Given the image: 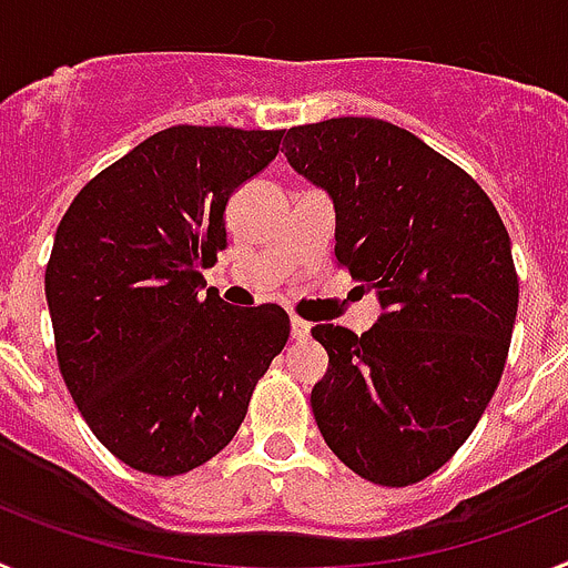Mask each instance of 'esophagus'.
<instances>
[{
	"mask_svg": "<svg viewBox=\"0 0 568 568\" xmlns=\"http://www.w3.org/2000/svg\"><path fill=\"white\" fill-rule=\"evenodd\" d=\"M310 329H313V324H310V321L298 318V315H293V318H290V333H293L295 341L310 338Z\"/></svg>",
	"mask_w": 568,
	"mask_h": 568,
	"instance_id": "esophagus-1",
	"label": "esophagus"
}]
</instances>
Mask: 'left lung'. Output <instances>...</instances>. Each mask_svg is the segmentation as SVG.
Listing matches in <instances>:
<instances>
[{"label": "left lung", "instance_id": "obj_1", "mask_svg": "<svg viewBox=\"0 0 568 568\" xmlns=\"http://www.w3.org/2000/svg\"><path fill=\"white\" fill-rule=\"evenodd\" d=\"M284 155L333 199L335 255L384 310L361 335L313 327L329 355L310 395L315 424L361 478L418 484L498 389L518 315L509 233L469 173L398 124H301Z\"/></svg>", "mask_w": 568, "mask_h": 568}]
</instances>
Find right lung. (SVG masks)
Returning a JSON list of instances; mask_svg holds the SVG:
<instances>
[{"mask_svg": "<svg viewBox=\"0 0 568 568\" xmlns=\"http://www.w3.org/2000/svg\"><path fill=\"white\" fill-rule=\"evenodd\" d=\"M284 130L179 124L88 182L44 270L57 358L99 440L148 475H184L239 433L290 338L278 304L202 295L227 247L230 195L278 155Z\"/></svg>", "mask_w": 568, "mask_h": 568, "instance_id": "add662e5", "label": "right lung"}]
</instances>
